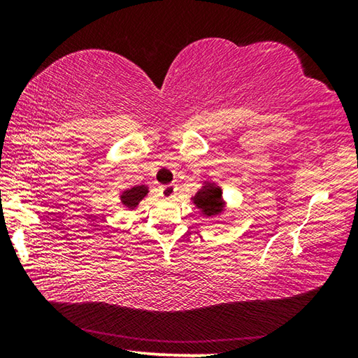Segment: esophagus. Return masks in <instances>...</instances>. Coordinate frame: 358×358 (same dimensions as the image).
Instances as JSON below:
<instances>
[{"instance_id":"esophagus-1","label":"esophagus","mask_w":358,"mask_h":358,"mask_svg":"<svg viewBox=\"0 0 358 358\" xmlns=\"http://www.w3.org/2000/svg\"><path fill=\"white\" fill-rule=\"evenodd\" d=\"M175 192H177V186H175V185H166V186L161 187V196L164 199L175 197Z\"/></svg>"}]
</instances>
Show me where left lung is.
I'll use <instances>...</instances> for the list:
<instances>
[{
    "instance_id": "8db88e82",
    "label": "left lung",
    "mask_w": 358,
    "mask_h": 358,
    "mask_svg": "<svg viewBox=\"0 0 358 358\" xmlns=\"http://www.w3.org/2000/svg\"><path fill=\"white\" fill-rule=\"evenodd\" d=\"M220 187H205V189L196 194V201L194 202L199 205V208H202L205 215H213L216 211H220Z\"/></svg>"
}]
</instances>
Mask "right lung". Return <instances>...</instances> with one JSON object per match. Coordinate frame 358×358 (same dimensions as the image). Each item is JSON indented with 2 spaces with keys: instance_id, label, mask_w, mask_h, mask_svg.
<instances>
[{
  "instance_id": "right-lung-1",
  "label": "right lung",
  "mask_w": 358,
  "mask_h": 358,
  "mask_svg": "<svg viewBox=\"0 0 358 358\" xmlns=\"http://www.w3.org/2000/svg\"><path fill=\"white\" fill-rule=\"evenodd\" d=\"M145 194H147V189H145L143 186H136L132 187V189H128L121 194V202H123L126 207L134 208L138 201H142V197H145Z\"/></svg>"
}]
</instances>
